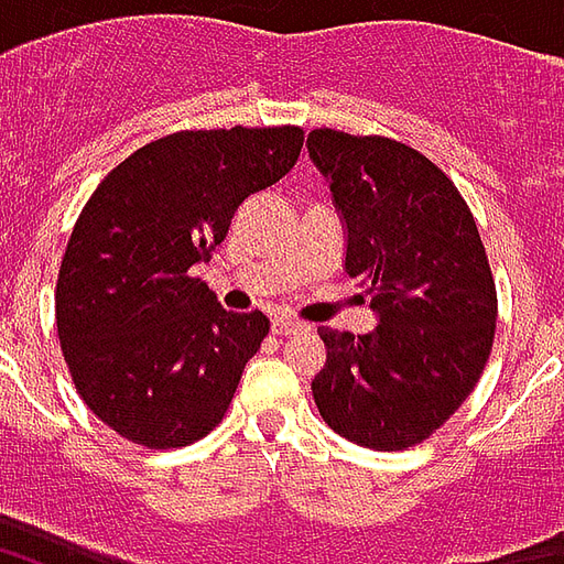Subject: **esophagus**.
Listing matches in <instances>:
<instances>
[{"instance_id": "1", "label": "esophagus", "mask_w": 564, "mask_h": 564, "mask_svg": "<svg viewBox=\"0 0 564 564\" xmlns=\"http://www.w3.org/2000/svg\"><path fill=\"white\" fill-rule=\"evenodd\" d=\"M271 332L274 335H295V332H302V323H295L290 317H274L271 319Z\"/></svg>"}]
</instances>
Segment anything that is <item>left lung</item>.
Masks as SVG:
<instances>
[{
    "instance_id": "left-lung-1",
    "label": "left lung",
    "mask_w": 564,
    "mask_h": 564,
    "mask_svg": "<svg viewBox=\"0 0 564 564\" xmlns=\"http://www.w3.org/2000/svg\"><path fill=\"white\" fill-rule=\"evenodd\" d=\"M307 150L344 214V269L380 314L368 335L317 329L326 366L314 402L359 447H416L471 395L496 338V278L477 223L411 144L323 127Z\"/></svg>"
}]
</instances>
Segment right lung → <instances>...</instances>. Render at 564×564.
Here are the masks:
<instances>
[{
    "instance_id": "1",
    "label": "right lung",
    "mask_w": 564,
    "mask_h": 564,
    "mask_svg": "<svg viewBox=\"0 0 564 564\" xmlns=\"http://www.w3.org/2000/svg\"><path fill=\"white\" fill-rule=\"evenodd\" d=\"M302 144V127L184 129L135 150L87 198L56 274V335L78 395L120 437L186 447L226 416L269 317L223 311L189 269Z\"/></svg>"
}]
</instances>
